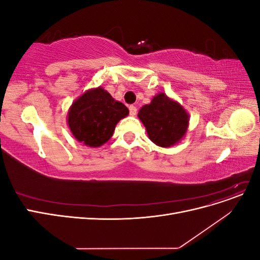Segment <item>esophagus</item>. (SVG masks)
Segmentation results:
<instances>
[{"instance_id": "obj_1", "label": "esophagus", "mask_w": 260, "mask_h": 260, "mask_svg": "<svg viewBox=\"0 0 260 260\" xmlns=\"http://www.w3.org/2000/svg\"><path fill=\"white\" fill-rule=\"evenodd\" d=\"M129 111H130V115L131 116H136L137 115V107L136 106H129Z\"/></svg>"}]
</instances>
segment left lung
<instances>
[{"instance_id":"left-lung-1","label":"left lung","mask_w":260,"mask_h":260,"mask_svg":"<svg viewBox=\"0 0 260 260\" xmlns=\"http://www.w3.org/2000/svg\"><path fill=\"white\" fill-rule=\"evenodd\" d=\"M153 143L170 147L182 140L188 128L190 117L183 106L165 93H158L151 103L141 107L138 114Z\"/></svg>"}]
</instances>
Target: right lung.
Listing matches in <instances>:
<instances>
[{
	"mask_svg": "<svg viewBox=\"0 0 260 260\" xmlns=\"http://www.w3.org/2000/svg\"><path fill=\"white\" fill-rule=\"evenodd\" d=\"M129 115V109L102 86L85 91L67 114L70 132L78 142L100 147L112 138L116 124Z\"/></svg>",
	"mask_w": 260,
	"mask_h": 260,
	"instance_id": "right-lung-1",
	"label": "right lung"
}]
</instances>
